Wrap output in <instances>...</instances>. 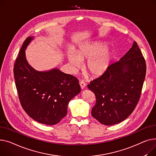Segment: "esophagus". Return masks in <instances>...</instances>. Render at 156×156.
<instances>
[{
	"label": "esophagus",
	"instance_id": "obj_1",
	"mask_svg": "<svg viewBox=\"0 0 156 156\" xmlns=\"http://www.w3.org/2000/svg\"><path fill=\"white\" fill-rule=\"evenodd\" d=\"M80 87H81L82 89H84L86 87V83H85V82H84L83 80H81V81L80 82Z\"/></svg>",
	"mask_w": 156,
	"mask_h": 156
}]
</instances>
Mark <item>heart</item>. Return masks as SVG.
<instances>
[{
    "instance_id": "1",
    "label": "heart",
    "mask_w": 156,
    "mask_h": 156,
    "mask_svg": "<svg viewBox=\"0 0 156 156\" xmlns=\"http://www.w3.org/2000/svg\"><path fill=\"white\" fill-rule=\"evenodd\" d=\"M115 56L114 50L108 48L105 42L94 41L84 44L76 53L68 54V59L72 67L79 69L81 61L88 60L86 70L93 77H99L105 74L112 66Z\"/></svg>"
}]
</instances>
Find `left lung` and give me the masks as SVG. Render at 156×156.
I'll return each mask as SVG.
<instances>
[{
  "instance_id": "8db88e82",
  "label": "left lung",
  "mask_w": 156,
  "mask_h": 156,
  "mask_svg": "<svg viewBox=\"0 0 156 156\" xmlns=\"http://www.w3.org/2000/svg\"><path fill=\"white\" fill-rule=\"evenodd\" d=\"M146 74V63L137 43L105 74L87 87L96 99L92 116L105 125L125 120L138 103Z\"/></svg>"
}]
</instances>
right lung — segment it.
I'll return each instance as SVG.
<instances>
[{
    "mask_svg": "<svg viewBox=\"0 0 156 156\" xmlns=\"http://www.w3.org/2000/svg\"><path fill=\"white\" fill-rule=\"evenodd\" d=\"M33 36L24 41L16 58L14 74L24 110L40 123L53 125L67 115L70 101L80 92L79 80L57 68L38 71L27 62L25 50Z\"/></svg>",
    "mask_w": 156,
    "mask_h": 156,
    "instance_id": "add662e5",
    "label": "right lung"
}]
</instances>
